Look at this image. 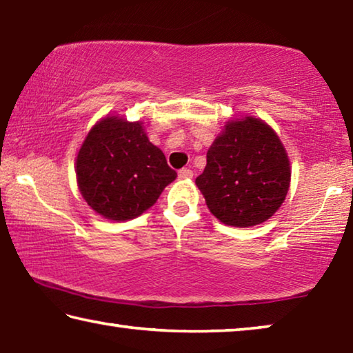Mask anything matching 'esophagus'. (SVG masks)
<instances>
[{
  "instance_id": "esophagus-1",
  "label": "esophagus",
  "mask_w": 353,
  "mask_h": 353,
  "mask_svg": "<svg viewBox=\"0 0 353 353\" xmlns=\"http://www.w3.org/2000/svg\"><path fill=\"white\" fill-rule=\"evenodd\" d=\"M191 177H193V171L190 168H182L179 171V179H191Z\"/></svg>"
}]
</instances>
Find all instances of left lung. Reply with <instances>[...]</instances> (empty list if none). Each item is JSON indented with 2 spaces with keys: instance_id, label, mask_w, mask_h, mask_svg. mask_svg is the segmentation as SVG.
<instances>
[{
  "instance_id": "obj_1",
  "label": "left lung",
  "mask_w": 353,
  "mask_h": 353,
  "mask_svg": "<svg viewBox=\"0 0 353 353\" xmlns=\"http://www.w3.org/2000/svg\"><path fill=\"white\" fill-rule=\"evenodd\" d=\"M288 152L270 124L255 117L229 119L207 151L196 185L213 216L234 227L265 223L288 194Z\"/></svg>"
}]
</instances>
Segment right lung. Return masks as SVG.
<instances>
[{
  "instance_id": "right-lung-1",
  "label": "right lung",
  "mask_w": 353,
  "mask_h": 353,
  "mask_svg": "<svg viewBox=\"0 0 353 353\" xmlns=\"http://www.w3.org/2000/svg\"><path fill=\"white\" fill-rule=\"evenodd\" d=\"M76 181L92 210L110 221L140 216L157 202L177 172L149 141L141 121L101 118L76 157Z\"/></svg>"
}]
</instances>
